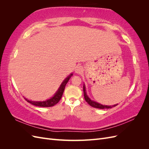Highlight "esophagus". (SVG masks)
<instances>
[{
	"mask_svg": "<svg viewBox=\"0 0 149 149\" xmlns=\"http://www.w3.org/2000/svg\"><path fill=\"white\" fill-rule=\"evenodd\" d=\"M83 71V67H82V66H78L76 68V69H75V72H76V73H78V74L81 73Z\"/></svg>",
	"mask_w": 149,
	"mask_h": 149,
	"instance_id": "1",
	"label": "esophagus"
}]
</instances>
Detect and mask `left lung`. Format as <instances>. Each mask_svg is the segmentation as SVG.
I'll use <instances>...</instances> for the list:
<instances>
[{"label": "left lung", "mask_w": 149, "mask_h": 149, "mask_svg": "<svg viewBox=\"0 0 149 149\" xmlns=\"http://www.w3.org/2000/svg\"><path fill=\"white\" fill-rule=\"evenodd\" d=\"M83 92H84V96L85 101L88 102V104H89L90 106L93 107L98 108V109H109V108H112V107H115V106H116L118 104H114L113 106L102 105V104H101L98 103V102H97L96 101L91 100V99L89 97V96L87 95V93H86V87H85V84H84L83 85Z\"/></svg>", "instance_id": "8db88e82"}]
</instances>
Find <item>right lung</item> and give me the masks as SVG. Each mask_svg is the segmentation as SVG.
<instances>
[{
  "mask_svg": "<svg viewBox=\"0 0 149 149\" xmlns=\"http://www.w3.org/2000/svg\"><path fill=\"white\" fill-rule=\"evenodd\" d=\"M73 73H71L69 76H67V77L63 80V81L61 83L60 86L57 90V91L55 93L53 96L50 99H48V100L43 101H30L28 100V99H26L25 97V100L31 104H33L34 106H36L52 107V106H55L61 100L63 94V92H64L65 86L67 84V83L68 82L69 79L71 78V76H73Z\"/></svg>",
  "mask_w": 149,
  "mask_h": 149,
  "instance_id": "right-lung-1",
  "label": "right lung"
}]
</instances>
